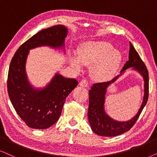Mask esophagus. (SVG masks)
Here are the masks:
<instances>
[{
	"label": "esophagus",
	"instance_id": "1",
	"mask_svg": "<svg viewBox=\"0 0 157 157\" xmlns=\"http://www.w3.org/2000/svg\"><path fill=\"white\" fill-rule=\"evenodd\" d=\"M80 85L81 87H86L88 86V82H87V80H85V79H83L80 81Z\"/></svg>",
	"mask_w": 157,
	"mask_h": 157
}]
</instances>
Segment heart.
Returning a JSON list of instances; mask_svg holds the SVG:
<instances>
[{
  "mask_svg": "<svg viewBox=\"0 0 157 157\" xmlns=\"http://www.w3.org/2000/svg\"><path fill=\"white\" fill-rule=\"evenodd\" d=\"M121 54L118 50L105 41H87L78 51V57H72L71 62L80 70L83 65L92 67V73L96 80H110L120 66Z\"/></svg>",
  "mask_w": 157,
  "mask_h": 157,
  "instance_id": "1",
  "label": "heart"
}]
</instances>
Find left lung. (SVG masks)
Instances as JSON below:
<instances>
[{
    "mask_svg": "<svg viewBox=\"0 0 157 157\" xmlns=\"http://www.w3.org/2000/svg\"><path fill=\"white\" fill-rule=\"evenodd\" d=\"M133 67L142 76L144 80V96L138 113L131 120L126 122L115 121L105 113L104 110L105 96L107 87L114 82L127 68ZM149 98V72L136 50L130 42L128 61L126 62L121 71V74L109 82L94 84L89 90L88 121L92 130L101 136H116L130 130L139 118Z\"/></svg>",
    "mask_w": 157,
    "mask_h": 157,
    "instance_id": "left-lung-1",
    "label": "left lung"
}]
</instances>
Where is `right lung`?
<instances>
[{"mask_svg":"<svg viewBox=\"0 0 157 157\" xmlns=\"http://www.w3.org/2000/svg\"><path fill=\"white\" fill-rule=\"evenodd\" d=\"M67 29L56 25L33 35L18 48L10 62L7 87L10 102L30 128L46 129L55 124L65 100L78 84L77 80L56 74L43 89H35L27 80L26 62L29 50L41 46L64 47Z\"/></svg>","mask_w":157,"mask_h":157,"instance_id":"obj_1","label":"right lung"}]
</instances>
